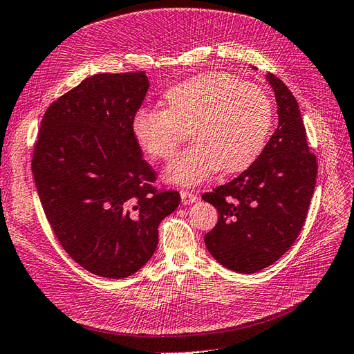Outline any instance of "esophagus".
<instances>
[{
  "instance_id": "34e87169",
  "label": "esophagus",
  "mask_w": 354,
  "mask_h": 354,
  "mask_svg": "<svg viewBox=\"0 0 354 354\" xmlns=\"http://www.w3.org/2000/svg\"><path fill=\"white\" fill-rule=\"evenodd\" d=\"M180 196H181V202H183L185 205H192V203L198 201V195L192 194V192H187V190H181Z\"/></svg>"
}]
</instances>
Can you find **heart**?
<instances>
[{
  "label": "heart",
  "mask_w": 354,
  "mask_h": 354,
  "mask_svg": "<svg viewBox=\"0 0 354 354\" xmlns=\"http://www.w3.org/2000/svg\"><path fill=\"white\" fill-rule=\"evenodd\" d=\"M273 104L259 85L229 73H201L169 87L164 109H140L133 136L152 159H168L186 138L192 145L164 171L171 185L196 186L216 171L234 174L259 158L270 134Z\"/></svg>",
  "instance_id": "obj_1"
}]
</instances>
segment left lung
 <instances>
[{"mask_svg": "<svg viewBox=\"0 0 354 354\" xmlns=\"http://www.w3.org/2000/svg\"><path fill=\"white\" fill-rule=\"evenodd\" d=\"M266 80L277 103V128L248 169L202 196L218 211V223L203 238L209 254L245 274L272 266L291 248L317 176L295 97L273 73Z\"/></svg>", "mask_w": 354, "mask_h": 354, "instance_id": "1", "label": "left lung"}]
</instances>
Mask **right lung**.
Segmentation results:
<instances>
[{"label":"right lung","mask_w":354,"mask_h":354,"mask_svg":"<svg viewBox=\"0 0 354 354\" xmlns=\"http://www.w3.org/2000/svg\"><path fill=\"white\" fill-rule=\"evenodd\" d=\"M147 90L146 72L84 80L48 106L32 158L38 196L63 250L109 279L151 260L159 223L180 203L178 192L153 189L155 171L133 136Z\"/></svg>","instance_id":"add662e5"}]
</instances>
